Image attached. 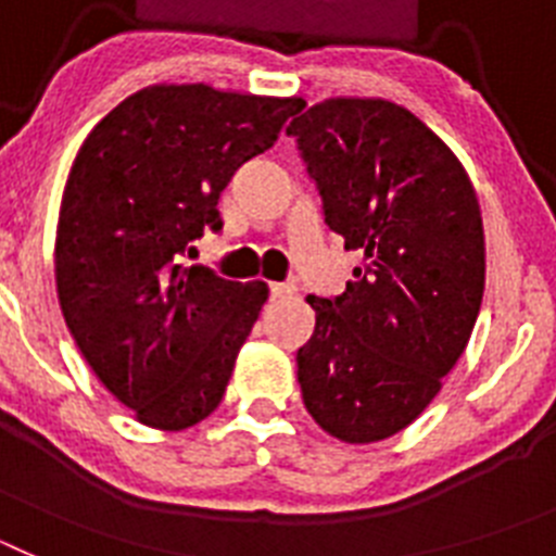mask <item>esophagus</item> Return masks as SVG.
Segmentation results:
<instances>
[{
    "mask_svg": "<svg viewBox=\"0 0 556 556\" xmlns=\"http://www.w3.org/2000/svg\"><path fill=\"white\" fill-rule=\"evenodd\" d=\"M292 294H294L292 283H269V298H273V301H287V298H292Z\"/></svg>",
    "mask_w": 556,
    "mask_h": 556,
    "instance_id": "34e87169",
    "label": "esophagus"
}]
</instances>
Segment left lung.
<instances>
[{
    "mask_svg": "<svg viewBox=\"0 0 556 556\" xmlns=\"http://www.w3.org/2000/svg\"><path fill=\"white\" fill-rule=\"evenodd\" d=\"M287 132L328 228L362 253L339 298H306L303 404L342 443H381L424 415L468 348L488 267L479 198L454 150L381 97L323 100Z\"/></svg>",
    "mask_w": 556,
    "mask_h": 556,
    "instance_id": "1",
    "label": "left lung"
}]
</instances>
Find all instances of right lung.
<instances>
[{
  "label": "right lung",
  "instance_id": "obj_1",
  "mask_svg": "<svg viewBox=\"0 0 556 556\" xmlns=\"http://www.w3.org/2000/svg\"><path fill=\"white\" fill-rule=\"evenodd\" d=\"M301 97L159 83L113 108L68 169L55 230L63 320L105 390L139 424L184 431L217 409L264 281L236 283L180 253L233 172L269 150Z\"/></svg>",
  "mask_w": 556,
  "mask_h": 556
}]
</instances>
